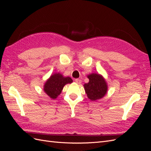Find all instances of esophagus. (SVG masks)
<instances>
[{"mask_svg": "<svg viewBox=\"0 0 151 151\" xmlns=\"http://www.w3.org/2000/svg\"><path fill=\"white\" fill-rule=\"evenodd\" d=\"M81 79H75V82H76V83H77V84H81Z\"/></svg>", "mask_w": 151, "mask_h": 151, "instance_id": "34e87169", "label": "esophagus"}]
</instances>
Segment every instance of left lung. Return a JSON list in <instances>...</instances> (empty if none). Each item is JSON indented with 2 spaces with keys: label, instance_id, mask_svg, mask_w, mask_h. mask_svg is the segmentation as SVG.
<instances>
[{
  "label": "left lung",
  "instance_id": "obj_1",
  "mask_svg": "<svg viewBox=\"0 0 151 151\" xmlns=\"http://www.w3.org/2000/svg\"><path fill=\"white\" fill-rule=\"evenodd\" d=\"M88 83L84 85L87 96L91 101L102 98L107 92V84L103 77L97 74H91L88 76Z\"/></svg>",
  "mask_w": 151,
  "mask_h": 151
}]
</instances>
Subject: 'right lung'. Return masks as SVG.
<instances>
[{
  "label": "right lung",
  "instance_id": "add662e5",
  "mask_svg": "<svg viewBox=\"0 0 151 151\" xmlns=\"http://www.w3.org/2000/svg\"><path fill=\"white\" fill-rule=\"evenodd\" d=\"M72 79L69 77H63L60 73L54 74L46 82L44 86V91L52 99H55L60 94L63 86L68 83H72Z\"/></svg>",
  "mask_w": 151,
  "mask_h": 151
}]
</instances>
